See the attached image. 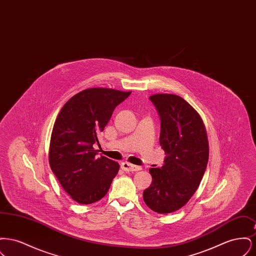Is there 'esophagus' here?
I'll return each mask as SVG.
<instances>
[{
  "label": "esophagus",
  "instance_id": "1",
  "mask_svg": "<svg viewBox=\"0 0 256 256\" xmlns=\"http://www.w3.org/2000/svg\"><path fill=\"white\" fill-rule=\"evenodd\" d=\"M121 168L122 170H126V172H134V170H141V167L136 166V165H132L128 162H122L121 164Z\"/></svg>",
  "mask_w": 256,
  "mask_h": 256
}]
</instances>
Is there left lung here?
Listing matches in <instances>:
<instances>
[{
	"label": "left lung",
	"instance_id": "obj_1",
	"mask_svg": "<svg viewBox=\"0 0 256 256\" xmlns=\"http://www.w3.org/2000/svg\"><path fill=\"white\" fill-rule=\"evenodd\" d=\"M160 119L159 143L166 158L161 168H150L152 182L143 192L148 206L160 214L185 206L206 169L209 146L204 122L182 98L172 94L150 97Z\"/></svg>",
	"mask_w": 256,
	"mask_h": 256
}]
</instances>
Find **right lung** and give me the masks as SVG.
Instances as JSON below:
<instances>
[{"instance_id": "add662e5", "label": "right lung", "mask_w": 256, "mask_h": 256, "mask_svg": "<svg viewBox=\"0 0 256 256\" xmlns=\"http://www.w3.org/2000/svg\"><path fill=\"white\" fill-rule=\"evenodd\" d=\"M110 88H89L71 98L56 120L50 143L49 162L56 178L74 200L96 202L106 195L119 164L96 158L94 145L116 106L130 95Z\"/></svg>"}]
</instances>
